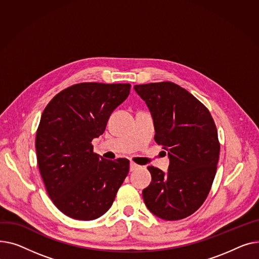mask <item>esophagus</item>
<instances>
[{"mask_svg":"<svg viewBox=\"0 0 259 259\" xmlns=\"http://www.w3.org/2000/svg\"><path fill=\"white\" fill-rule=\"evenodd\" d=\"M139 165L138 164H136V163H134V162H131V164H130V169H131V171H134V170H136V169H138L139 168Z\"/></svg>","mask_w":259,"mask_h":259,"instance_id":"esophagus-1","label":"esophagus"}]
</instances>
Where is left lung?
<instances>
[{
  "label": "left lung",
  "mask_w": 259,
  "mask_h": 259,
  "mask_svg": "<svg viewBox=\"0 0 259 259\" xmlns=\"http://www.w3.org/2000/svg\"><path fill=\"white\" fill-rule=\"evenodd\" d=\"M155 124V141L168 153V172L148 166L151 183L142 192L151 213L183 220L199 209L217 174L221 144L209 110L188 91L170 82L136 84Z\"/></svg>",
  "instance_id": "1"
}]
</instances>
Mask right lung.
<instances>
[{"instance_id":"obj_1","label":"right lung","mask_w":259,"mask_h":259,"mask_svg":"<svg viewBox=\"0 0 259 259\" xmlns=\"http://www.w3.org/2000/svg\"><path fill=\"white\" fill-rule=\"evenodd\" d=\"M130 83L81 82L56 94L36 131L38 169L53 204L69 218L98 219L108 211L130 170V161L105 160L92 140L128 96Z\"/></svg>"}]
</instances>
